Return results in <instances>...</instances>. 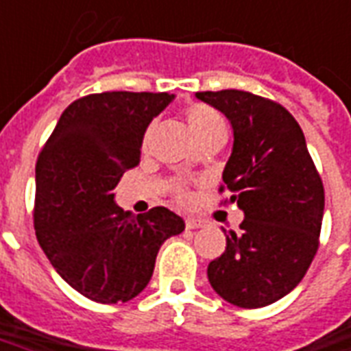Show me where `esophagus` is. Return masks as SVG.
I'll return each mask as SVG.
<instances>
[{"label":"esophagus","mask_w":351,"mask_h":351,"mask_svg":"<svg viewBox=\"0 0 351 351\" xmlns=\"http://www.w3.org/2000/svg\"><path fill=\"white\" fill-rule=\"evenodd\" d=\"M202 221H200V219H197V217H187L186 219V228L187 230H195V228H200V226H202Z\"/></svg>","instance_id":"obj_1"}]
</instances>
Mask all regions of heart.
Returning a JSON list of instances; mask_svg holds the SVG:
<instances>
[{"mask_svg":"<svg viewBox=\"0 0 351 351\" xmlns=\"http://www.w3.org/2000/svg\"><path fill=\"white\" fill-rule=\"evenodd\" d=\"M184 116H186L187 125H189L191 132L195 134V138L200 145H206L210 141H224V138H226V121L221 116V112L215 110L210 104H189L184 110ZM152 132H154V125H149L145 136H143V147L149 145ZM171 193L178 202H187L191 199L189 187H187L186 182L182 180H175L171 184Z\"/></svg>","mask_w":351,"mask_h":351,"instance_id":"b5f03b06","label":"heart"}]
</instances>
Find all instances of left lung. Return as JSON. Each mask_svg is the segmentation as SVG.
<instances>
[{
    "instance_id": "8db88e82",
    "label": "left lung",
    "mask_w": 351,
    "mask_h": 351,
    "mask_svg": "<svg viewBox=\"0 0 351 351\" xmlns=\"http://www.w3.org/2000/svg\"><path fill=\"white\" fill-rule=\"evenodd\" d=\"M197 97L232 123L234 149L219 193L232 191L230 202L245 211L239 232H224L226 250L208 265V280L234 306H269L302 282L317 256L322 178L300 125L280 103L241 90Z\"/></svg>"
}]
</instances>
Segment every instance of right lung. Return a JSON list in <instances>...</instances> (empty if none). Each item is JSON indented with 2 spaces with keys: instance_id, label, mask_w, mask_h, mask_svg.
Segmentation results:
<instances>
[{
  "instance_id": "add662e5",
  "label": "right lung",
  "mask_w": 351,
  "mask_h": 351,
  "mask_svg": "<svg viewBox=\"0 0 351 351\" xmlns=\"http://www.w3.org/2000/svg\"><path fill=\"white\" fill-rule=\"evenodd\" d=\"M171 99L167 92L84 95L62 112L36 160L40 247L62 280L99 304L138 296L162 243L186 228L164 206L134 217L114 202L117 182L140 164L149 123Z\"/></svg>"
}]
</instances>
